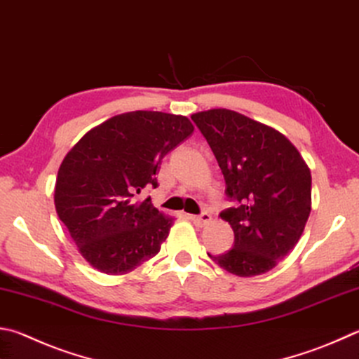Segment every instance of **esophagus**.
<instances>
[{
    "label": "esophagus",
    "instance_id": "obj_1",
    "mask_svg": "<svg viewBox=\"0 0 359 359\" xmlns=\"http://www.w3.org/2000/svg\"><path fill=\"white\" fill-rule=\"evenodd\" d=\"M190 219L193 221L194 224L196 226H205L207 223H210V219H212V215L208 213V212H202L201 215H190Z\"/></svg>",
    "mask_w": 359,
    "mask_h": 359
}]
</instances>
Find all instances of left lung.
<instances>
[{
	"mask_svg": "<svg viewBox=\"0 0 359 359\" xmlns=\"http://www.w3.org/2000/svg\"><path fill=\"white\" fill-rule=\"evenodd\" d=\"M226 182L233 207L221 212L233 245L221 269L250 278L270 271L295 248L311 213V171L283 133L231 109L191 116Z\"/></svg>",
	"mask_w": 359,
	"mask_h": 359,
	"instance_id": "left-lung-1",
	"label": "left lung"
}]
</instances>
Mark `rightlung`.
Here are the masks:
<instances>
[{
    "mask_svg": "<svg viewBox=\"0 0 359 359\" xmlns=\"http://www.w3.org/2000/svg\"><path fill=\"white\" fill-rule=\"evenodd\" d=\"M185 116L132 111L83 136L62 160L55 187L57 217L78 251L107 275H123L160 251L172 226L151 198L161 158L193 133Z\"/></svg>",
    "mask_w": 359,
    "mask_h": 359,
    "instance_id": "add662e5",
    "label": "right lung"
}]
</instances>
